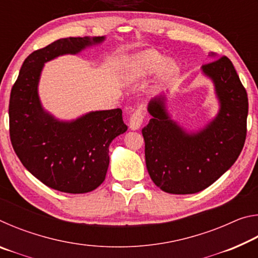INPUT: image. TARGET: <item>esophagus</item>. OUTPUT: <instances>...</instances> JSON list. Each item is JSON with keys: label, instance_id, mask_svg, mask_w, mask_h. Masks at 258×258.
<instances>
[{"label": "esophagus", "instance_id": "obj_1", "mask_svg": "<svg viewBox=\"0 0 258 258\" xmlns=\"http://www.w3.org/2000/svg\"><path fill=\"white\" fill-rule=\"evenodd\" d=\"M143 121V108L139 107L135 109L130 118V128L132 131H137L140 128Z\"/></svg>", "mask_w": 258, "mask_h": 258}]
</instances>
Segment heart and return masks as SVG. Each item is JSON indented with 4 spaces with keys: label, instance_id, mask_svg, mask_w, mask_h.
I'll return each instance as SVG.
<instances>
[{
    "label": "heart",
    "instance_id": "b5f03b06",
    "mask_svg": "<svg viewBox=\"0 0 258 258\" xmlns=\"http://www.w3.org/2000/svg\"><path fill=\"white\" fill-rule=\"evenodd\" d=\"M166 56L155 50H143L133 54L124 63V81L127 83L143 80L158 73V82L167 84L177 76L180 67L175 61H165Z\"/></svg>",
    "mask_w": 258,
    "mask_h": 258
}]
</instances>
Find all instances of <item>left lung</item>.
<instances>
[{
	"label": "left lung",
	"mask_w": 258,
	"mask_h": 258,
	"mask_svg": "<svg viewBox=\"0 0 258 258\" xmlns=\"http://www.w3.org/2000/svg\"><path fill=\"white\" fill-rule=\"evenodd\" d=\"M212 62L200 69L213 83L218 102L214 118L196 130L173 119L169 91L152 98V116L142 130L151 180L167 194L190 195L206 189L234 164L246 140L247 92L229 58L209 52Z\"/></svg>",
	"instance_id": "left-lung-1"
}]
</instances>
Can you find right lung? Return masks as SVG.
<instances>
[{
    "instance_id": "1",
    "label": "right lung",
    "mask_w": 258,
    "mask_h": 258,
    "mask_svg": "<svg viewBox=\"0 0 258 258\" xmlns=\"http://www.w3.org/2000/svg\"><path fill=\"white\" fill-rule=\"evenodd\" d=\"M106 36L68 37L34 51L24 61L9 104L12 147L29 173L52 189L86 194L101 184L109 166V146L127 131L119 108L59 119L38 94L44 64L102 44Z\"/></svg>"
}]
</instances>
